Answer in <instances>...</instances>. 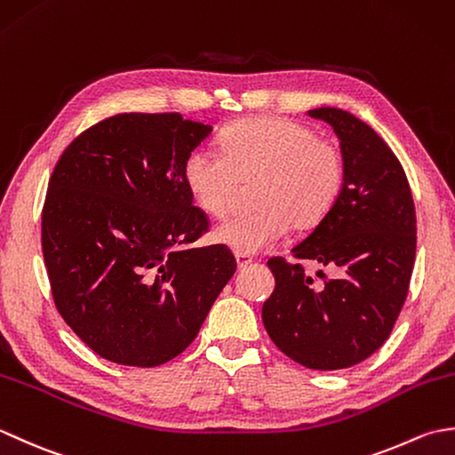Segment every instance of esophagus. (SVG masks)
Returning <instances> with one entry per match:
<instances>
[{
  "instance_id": "obj_1",
  "label": "esophagus",
  "mask_w": 455,
  "mask_h": 455,
  "mask_svg": "<svg viewBox=\"0 0 455 455\" xmlns=\"http://www.w3.org/2000/svg\"><path fill=\"white\" fill-rule=\"evenodd\" d=\"M235 258H236V266L240 267V269H244L246 266H250L254 262V258L250 256V254H235Z\"/></svg>"
}]
</instances>
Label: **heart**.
<instances>
[{
	"label": "heart",
	"mask_w": 455,
	"mask_h": 455,
	"mask_svg": "<svg viewBox=\"0 0 455 455\" xmlns=\"http://www.w3.org/2000/svg\"><path fill=\"white\" fill-rule=\"evenodd\" d=\"M220 150L193 148L183 162V181L201 211L225 217L240 183L256 180L250 193L256 207L220 222L212 235L236 254L259 252L283 236L289 225L295 230L316 227L342 191L340 148L289 119L230 124L220 134Z\"/></svg>",
	"instance_id": "heart-1"
}]
</instances>
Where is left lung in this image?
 Segmentation results:
<instances>
[{
  "instance_id": "left-lung-1",
  "label": "left lung",
  "mask_w": 455,
  "mask_h": 455,
  "mask_svg": "<svg viewBox=\"0 0 455 455\" xmlns=\"http://www.w3.org/2000/svg\"><path fill=\"white\" fill-rule=\"evenodd\" d=\"M307 115L331 124L340 140L344 183L331 212L291 254L340 275L316 287L301 264L269 258L275 289L262 321L293 362L331 371L363 362L389 338L409 293L417 215L401 162L370 124L336 108Z\"/></svg>"
}]
</instances>
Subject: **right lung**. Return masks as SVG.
<instances>
[{
	"label": "right lung",
	"instance_id": "1",
	"mask_svg": "<svg viewBox=\"0 0 455 455\" xmlns=\"http://www.w3.org/2000/svg\"><path fill=\"white\" fill-rule=\"evenodd\" d=\"M212 132L180 113H119L58 160L43 209V256L58 313L95 354L154 367L196 340L236 272L205 233L183 162Z\"/></svg>",
	"mask_w": 455,
	"mask_h": 455
}]
</instances>
